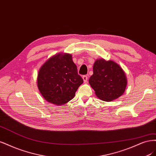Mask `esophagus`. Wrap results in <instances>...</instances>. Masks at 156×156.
Returning a JSON list of instances; mask_svg holds the SVG:
<instances>
[{
  "label": "esophagus",
  "mask_w": 156,
  "mask_h": 156,
  "mask_svg": "<svg viewBox=\"0 0 156 156\" xmlns=\"http://www.w3.org/2000/svg\"><path fill=\"white\" fill-rule=\"evenodd\" d=\"M82 78H83V82H84V83H86L87 82V76H85V75H84V76H83V77H82Z\"/></svg>",
  "instance_id": "1"
}]
</instances>
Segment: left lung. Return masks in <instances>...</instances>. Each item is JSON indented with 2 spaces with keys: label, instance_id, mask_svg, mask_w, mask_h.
Segmentation results:
<instances>
[{
  "label": "left lung",
  "instance_id": "obj_1",
  "mask_svg": "<svg viewBox=\"0 0 156 156\" xmlns=\"http://www.w3.org/2000/svg\"><path fill=\"white\" fill-rule=\"evenodd\" d=\"M93 74L89 83L96 96L103 101L111 102L124 94L127 78L122 67L112 60L98 59L93 65Z\"/></svg>",
  "mask_w": 156,
  "mask_h": 156
}]
</instances>
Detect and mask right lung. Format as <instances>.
I'll list each match as a JSON object with an SVG mask.
<instances>
[{
  "label": "right lung",
  "instance_id": "obj_1",
  "mask_svg": "<svg viewBox=\"0 0 156 156\" xmlns=\"http://www.w3.org/2000/svg\"><path fill=\"white\" fill-rule=\"evenodd\" d=\"M83 82L78 75L72 55L58 53L50 58L40 67L37 87L47 102L62 105L72 100Z\"/></svg>",
  "mask_w": 156,
  "mask_h": 156
}]
</instances>
